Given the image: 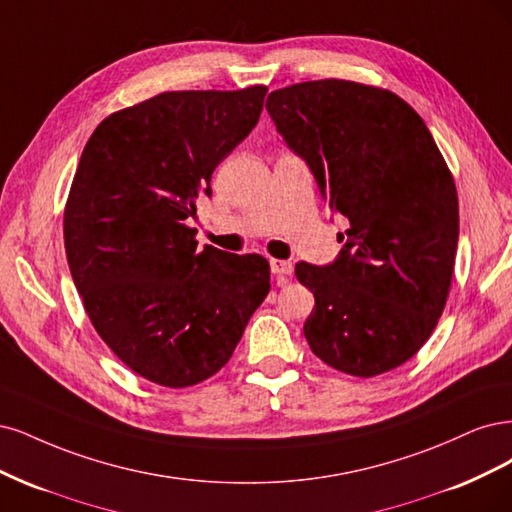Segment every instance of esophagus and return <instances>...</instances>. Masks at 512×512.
Returning <instances> with one entry per match:
<instances>
[{
	"instance_id": "1",
	"label": "esophagus",
	"mask_w": 512,
	"mask_h": 512,
	"mask_svg": "<svg viewBox=\"0 0 512 512\" xmlns=\"http://www.w3.org/2000/svg\"><path fill=\"white\" fill-rule=\"evenodd\" d=\"M270 270L276 278H283L293 272V266L291 261H285V259H270Z\"/></svg>"
}]
</instances>
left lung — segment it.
<instances>
[{"label":"left lung","instance_id":"8db88e82","mask_svg":"<svg viewBox=\"0 0 512 512\" xmlns=\"http://www.w3.org/2000/svg\"><path fill=\"white\" fill-rule=\"evenodd\" d=\"M266 110L349 221L332 263H295L315 295L312 353L361 378L402 366L447 304L459 238L457 189L430 129L395 93L338 78L272 91Z\"/></svg>","mask_w":512,"mask_h":512}]
</instances>
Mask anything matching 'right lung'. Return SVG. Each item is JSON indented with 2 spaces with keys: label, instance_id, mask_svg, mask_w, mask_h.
I'll return each mask as SVG.
<instances>
[{
  "label": "right lung",
  "instance_id": "add662e5",
  "mask_svg": "<svg viewBox=\"0 0 512 512\" xmlns=\"http://www.w3.org/2000/svg\"><path fill=\"white\" fill-rule=\"evenodd\" d=\"M266 93H159L106 117L82 151L65 255L97 334L146 381L180 389L219 372L270 291L261 255L197 249L189 227Z\"/></svg>",
  "mask_w": 512,
  "mask_h": 512
}]
</instances>
